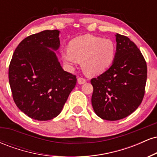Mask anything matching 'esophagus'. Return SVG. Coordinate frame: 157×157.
<instances>
[{
    "instance_id": "obj_1",
    "label": "esophagus",
    "mask_w": 157,
    "mask_h": 157,
    "mask_svg": "<svg viewBox=\"0 0 157 157\" xmlns=\"http://www.w3.org/2000/svg\"><path fill=\"white\" fill-rule=\"evenodd\" d=\"M77 82H78L79 84H83L86 82V79L84 78V77H79L78 78H77Z\"/></svg>"
}]
</instances>
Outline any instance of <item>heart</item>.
I'll use <instances>...</instances> for the list:
<instances>
[{"mask_svg": "<svg viewBox=\"0 0 157 157\" xmlns=\"http://www.w3.org/2000/svg\"><path fill=\"white\" fill-rule=\"evenodd\" d=\"M115 55L116 46L111 40L84 35L70 42L68 52L63 54V59L68 65L82 61L85 72L89 75H96L109 68Z\"/></svg>", "mask_w": 157, "mask_h": 157, "instance_id": "obj_1", "label": "heart"}]
</instances>
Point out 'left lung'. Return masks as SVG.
I'll list each match as a JSON object with an SVG mask.
<instances>
[{
  "mask_svg": "<svg viewBox=\"0 0 157 157\" xmlns=\"http://www.w3.org/2000/svg\"><path fill=\"white\" fill-rule=\"evenodd\" d=\"M117 51L112 65L91 80V104L94 112L106 120H121L130 115L143 100L147 64L134 42L117 34Z\"/></svg>",
  "mask_w": 157,
  "mask_h": 157,
  "instance_id": "8db88e82",
  "label": "left lung"
}]
</instances>
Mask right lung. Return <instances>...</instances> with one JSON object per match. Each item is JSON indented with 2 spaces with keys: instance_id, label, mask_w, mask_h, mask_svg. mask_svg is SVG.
<instances>
[{
  "instance_id": "right-lung-1",
  "label": "right lung",
  "mask_w": 157,
  "mask_h": 157,
  "mask_svg": "<svg viewBox=\"0 0 157 157\" xmlns=\"http://www.w3.org/2000/svg\"><path fill=\"white\" fill-rule=\"evenodd\" d=\"M59 31L45 30L20 43L9 66V81L17 108L34 120L45 121L61 112L77 83L76 76L65 71L55 53Z\"/></svg>"
}]
</instances>
